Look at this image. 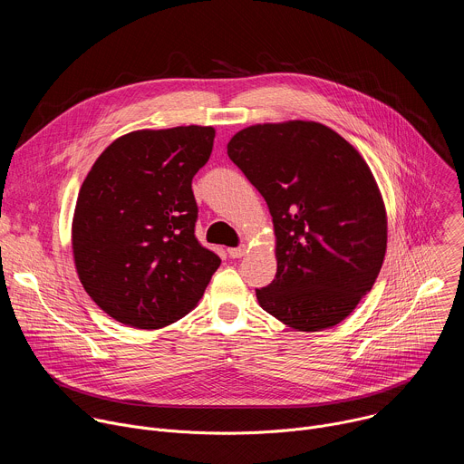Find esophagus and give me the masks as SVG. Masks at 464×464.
<instances>
[{
	"label": "esophagus",
	"mask_w": 464,
	"mask_h": 464,
	"mask_svg": "<svg viewBox=\"0 0 464 464\" xmlns=\"http://www.w3.org/2000/svg\"><path fill=\"white\" fill-rule=\"evenodd\" d=\"M247 253V247L246 246H238V247H231L229 249V256L231 258H240V256H244Z\"/></svg>",
	"instance_id": "34e87169"
}]
</instances>
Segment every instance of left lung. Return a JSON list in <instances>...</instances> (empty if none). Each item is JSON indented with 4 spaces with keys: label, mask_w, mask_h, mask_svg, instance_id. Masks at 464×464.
Wrapping results in <instances>:
<instances>
[{
    "label": "left lung",
    "mask_w": 464,
    "mask_h": 464,
    "mask_svg": "<svg viewBox=\"0 0 464 464\" xmlns=\"http://www.w3.org/2000/svg\"><path fill=\"white\" fill-rule=\"evenodd\" d=\"M229 160L268 204L277 276L255 290L281 323L319 333L342 323L371 292L387 249V213L362 154L315 121L247 126Z\"/></svg>",
    "instance_id": "1"
}]
</instances>
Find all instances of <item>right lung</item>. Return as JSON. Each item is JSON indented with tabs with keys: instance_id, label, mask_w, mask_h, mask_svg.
<instances>
[{
	"instance_id": "right-lung-1",
	"label": "right lung",
	"mask_w": 464,
	"mask_h": 464,
	"mask_svg": "<svg viewBox=\"0 0 464 464\" xmlns=\"http://www.w3.org/2000/svg\"><path fill=\"white\" fill-rule=\"evenodd\" d=\"M213 126L136 130L93 163L77 198L72 247L88 295L115 321L167 326L202 299L220 256L194 237L192 178Z\"/></svg>"
}]
</instances>
